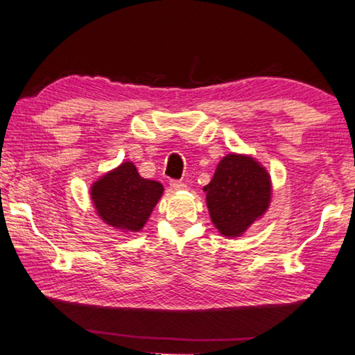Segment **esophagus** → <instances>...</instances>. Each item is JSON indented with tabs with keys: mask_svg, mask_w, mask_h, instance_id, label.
Returning a JSON list of instances; mask_svg holds the SVG:
<instances>
[{
	"mask_svg": "<svg viewBox=\"0 0 355 355\" xmlns=\"http://www.w3.org/2000/svg\"><path fill=\"white\" fill-rule=\"evenodd\" d=\"M171 188H172L173 191H180V189H184L186 186H184V183H182V182H171Z\"/></svg>",
	"mask_w": 355,
	"mask_h": 355,
	"instance_id": "esophagus-1",
	"label": "esophagus"
}]
</instances>
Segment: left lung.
Listing matches in <instances>:
<instances>
[{
    "instance_id": "obj_1",
    "label": "left lung",
    "mask_w": 355,
    "mask_h": 355,
    "mask_svg": "<svg viewBox=\"0 0 355 355\" xmlns=\"http://www.w3.org/2000/svg\"><path fill=\"white\" fill-rule=\"evenodd\" d=\"M203 191L214 227L220 235L236 238L269 208L271 177L250 156L230 153L220 159Z\"/></svg>"
}]
</instances>
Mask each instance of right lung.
I'll use <instances>...</instances> for the list:
<instances>
[{"label": "right lung", "mask_w": 355, "mask_h": 355, "mask_svg": "<svg viewBox=\"0 0 355 355\" xmlns=\"http://www.w3.org/2000/svg\"><path fill=\"white\" fill-rule=\"evenodd\" d=\"M163 184L142 178L131 161L105 173L91 186L97 214L122 232H139L163 196Z\"/></svg>", "instance_id": "1"}]
</instances>
